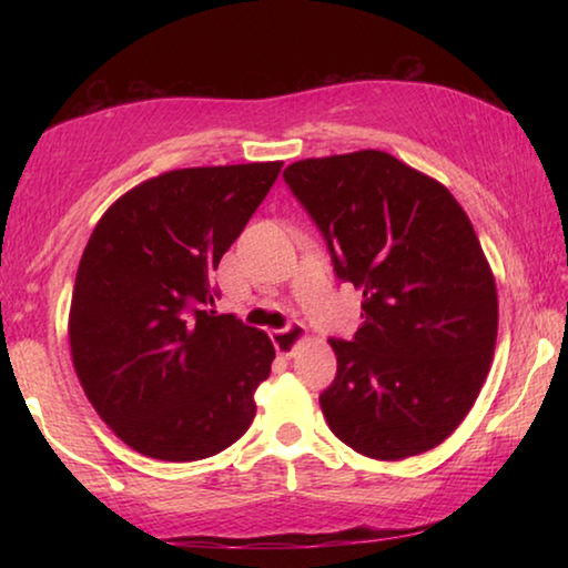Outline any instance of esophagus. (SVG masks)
<instances>
[{"instance_id": "esophagus-1", "label": "esophagus", "mask_w": 568, "mask_h": 568, "mask_svg": "<svg viewBox=\"0 0 568 568\" xmlns=\"http://www.w3.org/2000/svg\"><path fill=\"white\" fill-rule=\"evenodd\" d=\"M303 338H305V328L301 323H287L285 328L271 333V341L275 345V351L281 355H293L295 345L301 343Z\"/></svg>"}]
</instances>
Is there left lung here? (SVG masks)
Wrapping results in <instances>:
<instances>
[{
    "label": "left lung",
    "mask_w": 568,
    "mask_h": 568,
    "mask_svg": "<svg viewBox=\"0 0 568 568\" xmlns=\"http://www.w3.org/2000/svg\"><path fill=\"white\" fill-rule=\"evenodd\" d=\"M283 178L338 281L363 293L361 328L331 338V430L378 460L444 444L478 398L498 331L496 281L464 207L381 150L301 160Z\"/></svg>",
    "instance_id": "8db88e82"
}]
</instances>
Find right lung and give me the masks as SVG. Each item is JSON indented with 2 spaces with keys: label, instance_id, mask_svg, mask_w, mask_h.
<instances>
[{
  "label": "right lung",
  "instance_id": "1",
  "mask_svg": "<svg viewBox=\"0 0 568 568\" xmlns=\"http://www.w3.org/2000/svg\"><path fill=\"white\" fill-rule=\"evenodd\" d=\"M281 168L165 172L124 192L90 235L72 293V363L94 410L142 456H215L255 418L273 343L207 305L220 257Z\"/></svg>",
  "mask_w": 568,
  "mask_h": 568
}]
</instances>
